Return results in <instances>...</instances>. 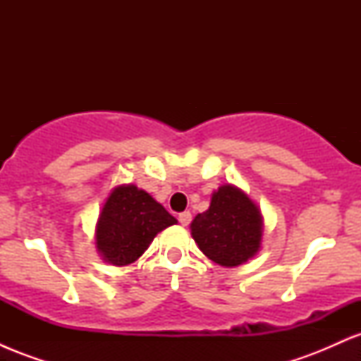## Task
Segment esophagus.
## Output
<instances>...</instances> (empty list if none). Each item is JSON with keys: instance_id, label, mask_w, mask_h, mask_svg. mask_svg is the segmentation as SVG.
<instances>
[{"instance_id": "34e87169", "label": "esophagus", "mask_w": 361, "mask_h": 361, "mask_svg": "<svg viewBox=\"0 0 361 361\" xmlns=\"http://www.w3.org/2000/svg\"><path fill=\"white\" fill-rule=\"evenodd\" d=\"M178 221L181 222V226H188L190 222H192V214L188 212V210H185V212H181L178 215Z\"/></svg>"}]
</instances>
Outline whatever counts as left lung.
<instances>
[{
  "label": "left lung",
  "instance_id": "1",
  "mask_svg": "<svg viewBox=\"0 0 361 361\" xmlns=\"http://www.w3.org/2000/svg\"><path fill=\"white\" fill-rule=\"evenodd\" d=\"M190 229L207 258L233 268L259 251L263 217L243 190L222 185L212 193L209 209L193 219Z\"/></svg>",
  "mask_w": 361,
  "mask_h": 361
}]
</instances>
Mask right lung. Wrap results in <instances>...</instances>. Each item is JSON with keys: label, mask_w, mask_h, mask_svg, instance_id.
<instances>
[{"label": "right lung", "mask_w": 361, "mask_h": 361, "mask_svg": "<svg viewBox=\"0 0 361 361\" xmlns=\"http://www.w3.org/2000/svg\"><path fill=\"white\" fill-rule=\"evenodd\" d=\"M176 222L147 192L135 185H120L98 217L97 247L106 263L126 267L142 256L157 233Z\"/></svg>", "instance_id": "add662e5"}]
</instances>
